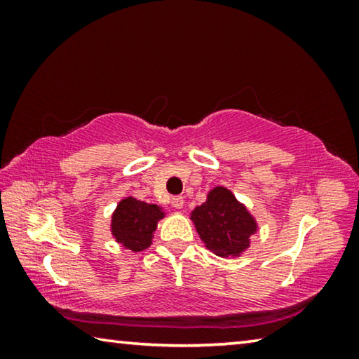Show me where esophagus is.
Segmentation results:
<instances>
[{
	"instance_id": "34e87169",
	"label": "esophagus",
	"mask_w": 359,
	"mask_h": 359,
	"mask_svg": "<svg viewBox=\"0 0 359 359\" xmlns=\"http://www.w3.org/2000/svg\"><path fill=\"white\" fill-rule=\"evenodd\" d=\"M171 204H172V208H175V209H182V208H184V198H182V196H174L171 199Z\"/></svg>"
}]
</instances>
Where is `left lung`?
Returning a JSON list of instances; mask_svg holds the SVG:
<instances>
[{
    "label": "left lung",
    "instance_id": "1",
    "mask_svg": "<svg viewBox=\"0 0 359 359\" xmlns=\"http://www.w3.org/2000/svg\"><path fill=\"white\" fill-rule=\"evenodd\" d=\"M204 247L218 257H233L248 247L257 224L234 194L223 187L209 193L208 201L191 212Z\"/></svg>",
    "mask_w": 359,
    "mask_h": 359
}]
</instances>
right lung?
<instances>
[{
  "label": "right lung",
  "instance_id": "right-lung-1",
  "mask_svg": "<svg viewBox=\"0 0 359 359\" xmlns=\"http://www.w3.org/2000/svg\"><path fill=\"white\" fill-rule=\"evenodd\" d=\"M161 217L163 212L158 205L126 198L114 212L112 234L130 250L141 252L150 245L156 222Z\"/></svg>",
  "mask_w": 359,
  "mask_h": 359
}]
</instances>
